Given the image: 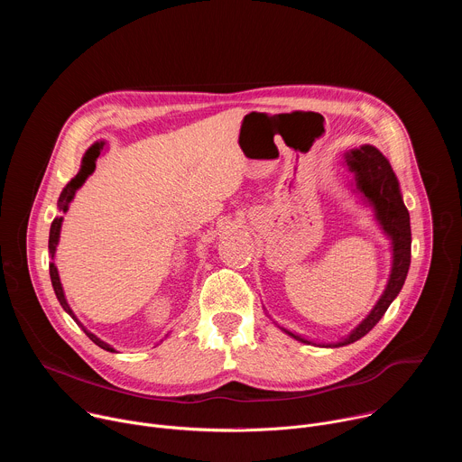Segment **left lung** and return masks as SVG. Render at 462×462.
Instances as JSON below:
<instances>
[{
  "label": "left lung",
  "instance_id": "8db88e82",
  "mask_svg": "<svg viewBox=\"0 0 462 462\" xmlns=\"http://www.w3.org/2000/svg\"><path fill=\"white\" fill-rule=\"evenodd\" d=\"M347 170L355 175V189L360 193L362 201L373 208L374 219L385 237L391 241V271L385 283V289L371 312L353 328V331L338 342H312L298 333L280 327L283 333L291 338L318 347H344L349 346L362 337H365L371 328L380 321L385 314L387 307L393 300L399 296L402 285L406 282L410 263H411V226H410V212L402 201L401 184L394 175L389 161L371 144H364L360 148L349 150L344 153Z\"/></svg>",
  "mask_w": 462,
  "mask_h": 462
}]
</instances>
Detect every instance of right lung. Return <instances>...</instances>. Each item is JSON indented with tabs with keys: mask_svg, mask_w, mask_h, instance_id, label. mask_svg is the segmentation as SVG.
Returning a JSON list of instances; mask_svg holds the SVG:
<instances>
[{
	"mask_svg": "<svg viewBox=\"0 0 462 462\" xmlns=\"http://www.w3.org/2000/svg\"><path fill=\"white\" fill-rule=\"evenodd\" d=\"M102 148H104V143H97V144H93V146L84 153L80 171H79L68 184H65V188L61 189L60 199H58V210H61L63 214L69 210V205H71V201L75 199L77 191L82 188V184L88 180V177L95 171V168H97V159H98ZM61 221H63V217H54V221L51 223V232H49V254H51V259H54V254H56V246H58V241H60ZM49 274H51V283H52L54 294H56V298H58V301H60V305H61V309H63L65 312H68V314L79 323V327H82V331L89 337L91 342H95V344H97L98 347H102L104 351L116 353L109 344H106V342L100 340L97 335H93L91 331H88V328L82 325V321L75 316L73 309H71L69 303H68V298H65V292H63V287H61L60 274H58V269H56V265H54V261L49 263Z\"/></svg>",
	"mask_w": 462,
	"mask_h": 462,
	"instance_id": "1",
	"label": "right lung"
}]
</instances>
